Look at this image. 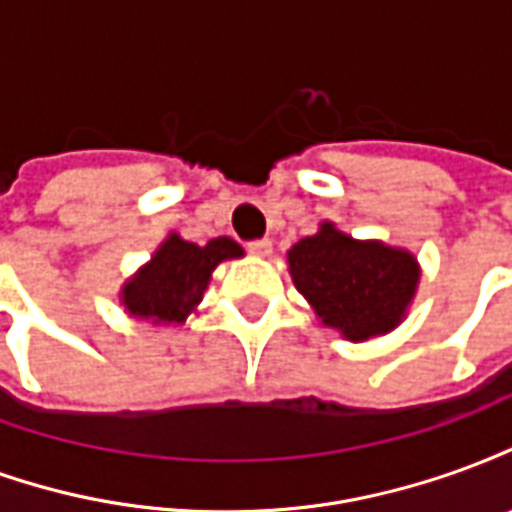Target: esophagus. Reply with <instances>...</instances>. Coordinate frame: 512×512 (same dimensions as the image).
Wrapping results in <instances>:
<instances>
[{
  "mask_svg": "<svg viewBox=\"0 0 512 512\" xmlns=\"http://www.w3.org/2000/svg\"><path fill=\"white\" fill-rule=\"evenodd\" d=\"M246 249L257 257L271 255V238H255V241H249V244H246Z\"/></svg>",
  "mask_w": 512,
  "mask_h": 512,
  "instance_id": "obj_1",
  "label": "esophagus"
}]
</instances>
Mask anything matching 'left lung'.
I'll return each mask as SVG.
<instances>
[{
	"mask_svg": "<svg viewBox=\"0 0 512 512\" xmlns=\"http://www.w3.org/2000/svg\"><path fill=\"white\" fill-rule=\"evenodd\" d=\"M290 277L326 326L348 340H367L395 329L414 290L417 263L403 249L354 241L323 224L288 252Z\"/></svg>",
	"mask_w": 512,
	"mask_h": 512,
	"instance_id": "left-lung-1",
	"label": "left lung"
}]
</instances>
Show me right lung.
<instances>
[{
	"label": "right lung",
	"mask_w": 512,
	"mask_h": 512,
	"mask_svg": "<svg viewBox=\"0 0 512 512\" xmlns=\"http://www.w3.org/2000/svg\"><path fill=\"white\" fill-rule=\"evenodd\" d=\"M244 249L230 238H213L205 246L169 235L153 260L123 288V304L136 318L153 323H183L208 288L211 271Z\"/></svg>",
	"instance_id": "add662e5"
}]
</instances>
